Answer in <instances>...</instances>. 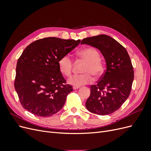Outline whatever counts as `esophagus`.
<instances>
[{"label": "esophagus", "mask_w": 151, "mask_h": 151, "mask_svg": "<svg viewBox=\"0 0 151 151\" xmlns=\"http://www.w3.org/2000/svg\"><path fill=\"white\" fill-rule=\"evenodd\" d=\"M80 88L79 86H73V89H74V90H76V89H79Z\"/></svg>", "instance_id": "obj_1"}]
</instances>
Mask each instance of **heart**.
Wrapping results in <instances>:
<instances>
[{
	"label": "heart",
	"instance_id": "1",
	"mask_svg": "<svg viewBox=\"0 0 151 151\" xmlns=\"http://www.w3.org/2000/svg\"><path fill=\"white\" fill-rule=\"evenodd\" d=\"M78 56L86 62L82 72L83 74H75L70 77L68 83L75 86H81L93 83L92 75L95 77L102 76L104 65L101 60V55L97 50L94 48H86L78 52ZM59 70L66 77H69L72 72L73 60L69 54L62 56L58 61Z\"/></svg>",
	"mask_w": 151,
	"mask_h": 151
}]
</instances>
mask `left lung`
<instances>
[{"label": "left lung", "instance_id": "left-lung-1", "mask_svg": "<svg viewBox=\"0 0 151 151\" xmlns=\"http://www.w3.org/2000/svg\"><path fill=\"white\" fill-rule=\"evenodd\" d=\"M81 44L99 49L106 63L97 84L91 86L86 106L94 114L109 115L122 106L131 92L134 72L129 55L120 43L106 35L84 38Z\"/></svg>", "mask_w": 151, "mask_h": 151}]
</instances>
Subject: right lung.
<instances>
[{"mask_svg": "<svg viewBox=\"0 0 151 151\" xmlns=\"http://www.w3.org/2000/svg\"><path fill=\"white\" fill-rule=\"evenodd\" d=\"M80 42L48 37L36 40L24 49L17 62L14 88L27 111L47 117L62 108L73 89L59 70L58 61Z\"/></svg>", "mask_w": 151, "mask_h": 151, "instance_id": "right-lung-1", "label": "right lung"}]
</instances>
